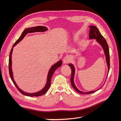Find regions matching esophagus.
<instances>
[{"label": "esophagus", "mask_w": 121, "mask_h": 121, "mask_svg": "<svg viewBox=\"0 0 121 121\" xmlns=\"http://www.w3.org/2000/svg\"><path fill=\"white\" fill-rule=\"evenodd\" d=\"M69 58L68 56H65L63 58V63H64V64H67L69 63Z\"/></svg>", "instance_id": "obj_1"}]
</instances>
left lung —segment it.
Masks as SVG:
<instances>
[{
	"label": "left lung",
	"instance_id": "1",
	"mask_svg": "<svg viewBox=\"0 0 121 121\" xmlns=\"http://www.w3.org/2000/svg\"><path fill=\"white\" fill-rule=\"evenodd\" d=\"M90 29V32H89V38L90 39H95L96 41L99 44L104 50V52L105 54V60L106 62H107V66H108V74L109 70V67H110V60H109V48L108 43L107 42L104 38L102 36V35L100 34V33L98 29L97 28L94 26H89ZM69 65L70 67L71 70H72V74H71V83L72 87L74 88V89L78 92V93L80 94H89L90 93H92L94 92H95L98 89H99L100 88H99L98 89L96 90H93V91H87V92H83V91H80L78 89V88L76 87L75 85V83H74V77L75 75V68L74 65L73 64H69ZM107 77H106L107 79ZM106 80V79H105Z\"/></svg>",
	"mask_w": 121,
	"mask_h": 121
}]
</instances>
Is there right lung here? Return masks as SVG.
Instances as JSON below:
<instances>
[{
    "label": "right lung",
    "mask_w": 121,
    "mask_h": 121,
    "mask_svg": "<svg viewBox=\"0 0 121 121\" xmlns=\"http://www.w3.org/2000/svg\"><path fill=\"white\" fill-rule=\"evenodd\" d=\"M48 30V29L47 27L44 26H36L34 27H31V28H28L26 29L25 30L23 31V32L22 33L21 36L20 37V38L18 39L16 42L14 43L13 45V47L12 49H11L10 52L9 54V75L10 77V78L12 79V81L13 82L14 85L16 86L17 88L18 89L20 92L23 94L24 95L28 96H32V97H35V96H41L42 95L44 94L47 90H48L50 86V83H51V79H52V76L54 72L58 68L60 67L61 65H62V60H60L56 64L53 65L52 67H51L50 69L48 71V74H47V80L45 84V85L44 86L43 88L38 92H36L34 93H27L25 91H23L22 89H21L19 86H17L16 82L14 81L13 79V72L12 71V53H13V47L15 46L17 43H19L21 41L23 40V39L24 38L25 36L28 33H34V32H44Z\"/></svg>",
    "instance_id": "obj_1"
}]
</instances>
